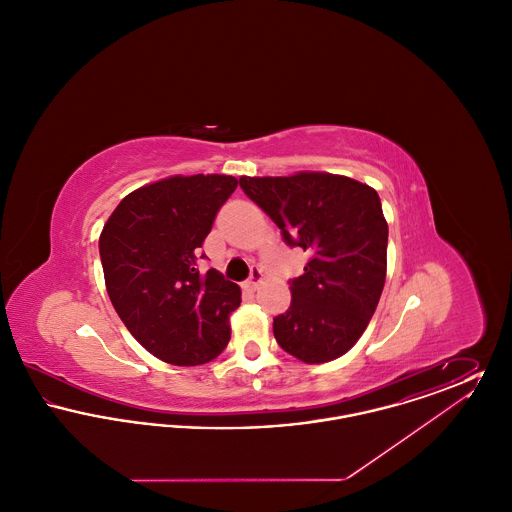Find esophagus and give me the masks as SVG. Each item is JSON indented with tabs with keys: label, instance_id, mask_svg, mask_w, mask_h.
<instances>
[{
	"label": "esophagus",
	"instance_id": "1",
	"mask_svg": "<svg viewBox=\"0 0 512 512\" xmlns=\"http://www.w3.org/2000/svg\"><path fill=\"white\" fill-rule=\"evenodd\" d=\"M261 280H263V270L259 267H253L251 268V274H249L247 282H245V286H247L249 290H257V286L261 284Z\"/></svg>",
	"mask_w": 512,
	"mask_h": 512
}]
</instances>
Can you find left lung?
Returning <instances> with one entry per match:
<instances>
[{
	"label": "left lung",
	"instance_id": "1",
	"mask_svg": "<svg viewBox=\"0 0 512 512\" xmlns=\"http://www.w3.org/2000/svg\"><path fill=\"white\" fill-rule=\"evenodd\" d=\"M240 188L274 220L286 245L311 255L290 280V309L274 317L278 345L309 365L347 353L386 282L388 222L376 190L326 172L242 176Z\"/></svg>",
	"mask_w": 512,
	"mask_h": 512
}]
</instances>
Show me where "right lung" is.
<instances>
[{
  "label": "right lung",
  "instance_id": "right-lung-1",
  "mask_svg": "<svg viewBox=\"0 0 512 512\" xmlns=\"http://www.w3.org/2000/svg\"><path fill=\"white\" fill-rule=\"evenodd\" d=\"M236 186L226 174L172 176L126 195L103 226L109 299L128 332L165 363L205 365L230 341L240 286L215 268L201 274L197 263Z\"/></svg>",
  "mask_w": 512,
  "mask_h": 512
}]
</instances>
